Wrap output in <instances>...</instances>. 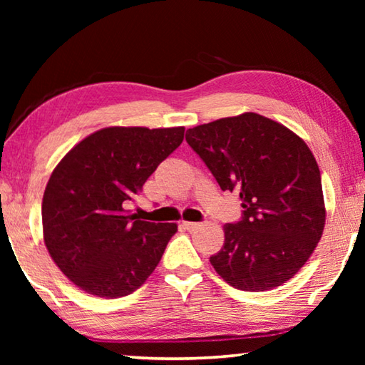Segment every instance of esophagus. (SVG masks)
<instances>
[{
	"label": "esophagus",
	"instance_id": "34e87169",
	"mask_svg": "<svg viewBox=\"0 0 365 365\" xmlns=\"http://www.w3.org/2000/svg\"><path fill=\"white\" fill-rule=\"evenodd\" d=\"M183 227L187 228L188 232H195V230H197V228H200L201 225L197 224V222H183Z\"/></svg>",
	"mask_w": 365,
	"mask_h": 365
}]
</instances>
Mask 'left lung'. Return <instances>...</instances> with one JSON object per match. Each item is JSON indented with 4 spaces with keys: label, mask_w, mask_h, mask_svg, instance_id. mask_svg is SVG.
<instances>
[{
    "label": "left lung",
    "mask_w": 365,
    "mask_h": 365,
    "mask_svg": "<svg viewBox=\"0 0 365 365\" xmlns=\"http://www.w3.org/2000/svg\"><path fill=\"white\" fill-rule=\"evenodd\" d=\"M185 138L219 187L242 200V219L224 225V246L209 257L215 272L243 292L293 279L325 225L320 170L307 145L256 113L188 128Z\"/></svg>",
    "instance_id": "left-lung-1"
}]
</instances>
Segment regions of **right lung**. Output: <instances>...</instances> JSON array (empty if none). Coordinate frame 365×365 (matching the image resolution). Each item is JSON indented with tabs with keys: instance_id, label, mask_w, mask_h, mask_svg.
Segmentation results:
<instances>
[{
	"instance_id": "add662e5",
	"label": "right lung",
	"mask_w": 365,
	"mask_h": 365,
	"mask_svg": "<svg viewBox=\"0 0 365 365\" xmlns=\"http://www.w3.org/2000/svg\"><path fill=\"white\" fill-rule=\"evenodd\" d=\"M183 133V127H108L73 146L53 170L43 195V237L73 285L120 298L153 274L177 224L138 220L125 205Z\"/></svg>"
}]
</instances>
